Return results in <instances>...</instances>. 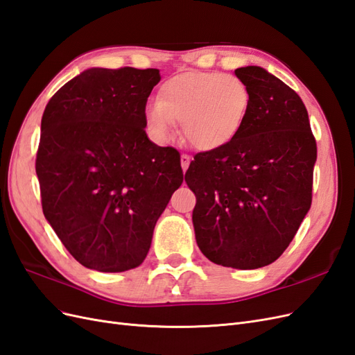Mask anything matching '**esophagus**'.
<instances>
[{"label":"esophagus","instance_id":"obj_1","mask_svg":"<svg viewBox=\"0 0 355 355\" xmlns=\"http://www.w3.org/2000/svg\"><path fill=\"white\" fill-rule=\"evenodd\" d=\"M189 163H191V157L187 155V154H182V155H180V166H182V170L187 171V168L189 167Z\"/></svg>","mask_w":355,"mask_h":355}]
</instances>
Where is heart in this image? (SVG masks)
<instances>
[{"label": "heart", "instance_id": "obj_1", "mask_svg": "<svg viewBox=\"0 0 355 355\" xmlns=\"http://www.w3.org/2000/svg\"><path fill=\"white\" fill-rule=\"evenodd\" d=\"M250 108V90L231 73L191 71L161 84L157 102L145 110L148 130L158 142L170 141L175 123L182 135L201 151L230 144Z\"/></svg>", "mask_w": 355, "mask_h": 355}]
</instances>
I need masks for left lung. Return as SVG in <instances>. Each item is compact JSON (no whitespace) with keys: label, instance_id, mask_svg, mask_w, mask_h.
<instances>
[{"label":"left lung","instance_id":"8db88e82","mask_svg":"<svg viewBox=\"0 0 355 355\" xmlns=\"http://www.w3.org/2000/svg\"><path fill=\"white\" fill-rule=\"evenodd\" d=\"M250 90L240 133L198 153L185 173L196 240L209 261L256 270L292 243L313 200L315 137L299 94L259 67L235 69Z\"/></svg>","mask_w":355,"mask_h":355}]
</instances>
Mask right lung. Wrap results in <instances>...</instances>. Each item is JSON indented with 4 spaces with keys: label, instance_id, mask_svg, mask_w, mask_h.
Masks as SVG:
<instances>
[{
    "label": "right lung",
    "instance_id": "right-lung-1",
    "mask_svg": "<svg viewBox=\"0 0 355 355\" xmlns=\"http://www.w3.org/2000/svg\"><path fill=\"white\" fill-rule=\"evenodd\" d=\"M158 69L92 68L53 94L41 118L35 170L41 206L81 265L123 272L141 265L184 182L180 155L145 132Z\"/></svg>",
    "mask_w": 355,
    "mask_h": 355
}]
</instances>
